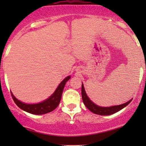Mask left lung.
Wrapping results in <instances>:
<instances>
[{"label":"left lung","instance_id":"left-lung-1","mask_svg":"<svg viewBox=\"0 0 146 146\" xmlns=\"http://www.w3.org/2000/svg\"><path fill=\"white\" fill-rule=\"evenodd\" d=\"M82 98L85 107H86L90 111H92V113L96 114H99V115H110V114H114V113L117 112V111H120L121 110L124 108L126 106H127L128 104L131 102V100H129L127 102L124 103V104H120V105H117V106H112V107H100V106L96 105L95 103L92 102L88 98V97L87 96L86 93H85V89H84V86L82 84Z\"/></svg>","mask_w":146,"mask_h":146}]
</instances>
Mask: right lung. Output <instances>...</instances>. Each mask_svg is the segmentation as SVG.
I'll use <instances>...</instances> for the list:
<instances>
[{
  "label": "right lung",
  "mask_w": 146,
  "mask_h": 146,
  "mask_svg": "<svg viewBox=\"0 0 146 146\" xmlns=\"http://www.w3.org/2000/svg\"><path fill=\"white\" fill-rule=\"evenodd\" d=\"M70 78V76H68L66 78L63 80L62 82L60 83L57 89L54 92V93L48 98L45 101L42 102L41 103H38V104H25V103L19 101L18 100L16 99L15 98L14 95L11 92L12 98H13V100H14L15 103L22 109L24 111H27V112L30 113V114H46V113L51 112L53 110H55L59 104L60 101H61V96H62L63 90L65 85H66V82Z\"/></svg>",
  "instance_id": "add662e5"
}]
</instances>
